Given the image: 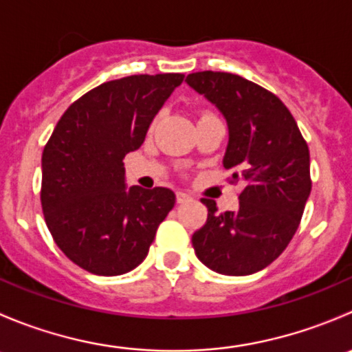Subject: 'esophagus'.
<instances>
[{
  "label": "esophagus",
  "instance_id": "esophagus-1",
  "mask_svg": "<svg viewBox=\"0 0 352 352\" xmlns=\"http://www.w3.org/2000/svg\"><path fill=\"white\" fill-rule=\"evenodd\" d=\"M190 199V196L189 194H186V192H177V202H179V204H182V202H186V201H189Z\"/></svg>",
  "mask_w": 352,
  "mask_h": 352
}]
</instances>
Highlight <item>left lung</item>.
I'll list each match as a JSON object with an SVG mask.
<instances>
[{
  "label": "left lung",
  "instance_id": "1",
  "mask_svg": "<svg viewBox=\"0 0 352 352\" xmlns=\"http://www.w3.org/2000/svg\"><path fill=\"white\" fill-rule=\"evenodd\" d=\"M186 83L228 126L223 166L245 184L236 211L219 214L202 199L208 221L192 235L197 258L225 276H248L274 262L293 239L310 196V153L286 105L239 74L201 71Z\"/></svg>",
  "mask_w": 352,
  "mask_h": 352
}]
</instances>
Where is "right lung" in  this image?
<instances>
[{"label":"right lung","instance_id":"right-lung-1","mask_svg":"<svg viewBox=\"0 0 352 352\" xmlns=\"http://www.w3.org/2000/svg\"><path fill=\"white\" fill-rule=\"evenodd\" d=\"M184 74L107 81L63 113L42 153L41 202L63 254L97 276H120L146 258L156 228L175 204L166 187H127L124 156Z\"/></svg>","mask_w":352,"mask_h":352}]
</instances>
